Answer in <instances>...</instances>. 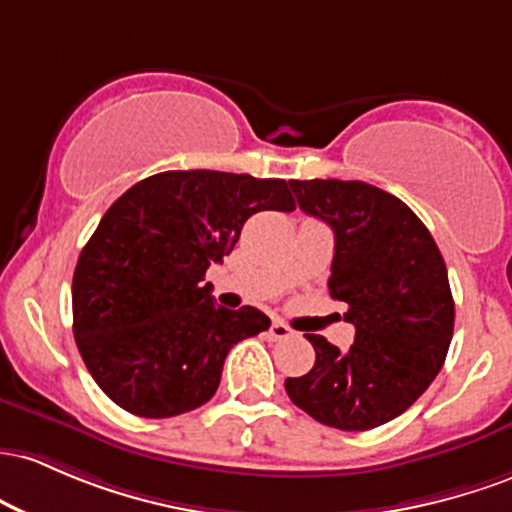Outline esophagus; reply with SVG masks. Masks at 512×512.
<instances>
[{
  "label": "esophagus",
  "mask_w": 512,
  "mask_h": 512,
  "mask_svg": "<svg viewBox=\"0 0 512 512\" xmlns=\"http://www.w3.org/2000/svg\"><path fill=\"white\" fill-rule=\"evenodd\" d=\"M268 336H271L273 341H283V338L292 336V329H290V326H285L283 321H273L271 329H268Z\"/></svg>",
  "instance_id": "34e87169"
}]
</instances>
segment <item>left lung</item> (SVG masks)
I'll list each match as a JSON object with an SVG mask.
<instances>
[{
  "label": "left lung",
  "mask_w": 512,
  "mask_h": 512,
  "mask_svg": "<svg viewBox=\"0 0 512 512\" xmlns=\"http://www.w3.org/2000/svg\"><path fill=\"white\" fill-rule=\"evenodd\" d=\"M307 215L333 229L329 292L348 304L346 353L304 333L317 360L285 392L324 426L370 430L394 421L445 363L455 302L442 254L409 205L363 181H290Z\"/></svg>",
  "instance_id": "obj_1"
}]
</instances>
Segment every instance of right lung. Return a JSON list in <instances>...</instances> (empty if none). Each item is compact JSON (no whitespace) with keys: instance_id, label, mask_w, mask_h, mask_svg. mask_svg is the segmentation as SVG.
<instances>
[{"instance_id":"1","label":"right lung","mask_w":512,"mask_h":512,"mask_svg":"<svg viewBox=\"0 0 512 512\" xmlns=\"http://www.w3.org/2000/svg\"><path fill=\"white\" fill-rule=\"evenodd\" d=\"M261 210H295L283 179L193 169L135 183L101 217L74 268V341L120 409H198L220 387L229 348L271 326L256 307H217L203 285Z\"/></svg>"}]
</instances>
